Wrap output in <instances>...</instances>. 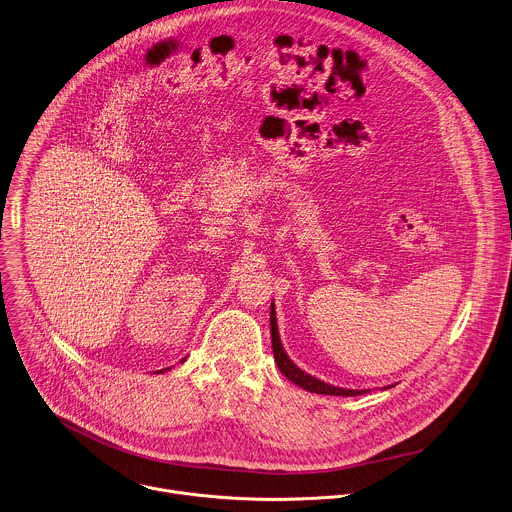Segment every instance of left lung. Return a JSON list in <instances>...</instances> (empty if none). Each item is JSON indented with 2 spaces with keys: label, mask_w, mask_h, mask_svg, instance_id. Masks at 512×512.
Wrapping results in <instances>:
<instances>
[{
  "label": "left lung",
  "mask_w": 512,
  "mask_h": 512,
  "mask_svg": "<svg viewBox=\"0 0 512 512\" xmlns=\"http://www.w3.org/2000/svg\"><path fill=\"white\" fill-rule=\"evenodd\" d=\"M271 342H273V354H275V362L281 370L283 376H287L291 382H295L297 386H301L307 392L314 394H324V396H360L368 390H348V388H338L332 384H326L322 380H316L314 376H310L307 372H303L285 352L281 338H279V328H277V314H275V305L271 303Z\"/></svg>",
  "instance_id": "1"
}]
</instances>
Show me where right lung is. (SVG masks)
Segmentation results:
<instances>
[{
  "instance_id": "add662e5",
  "label": "right lung",
  "mask_w": 512,
  "mask_h": 512,
  "mask_svg": "<svg viewBox=\"0 0 512 512\" xmlns=\"http://www.w3.org/2000/svg\"><path fill=\"white\" fill-rule=\"evenodd\" d=\"M166 370H170V368H166ZM160 372H164V370H160Z\"/></svg>"
}]
</instances>
